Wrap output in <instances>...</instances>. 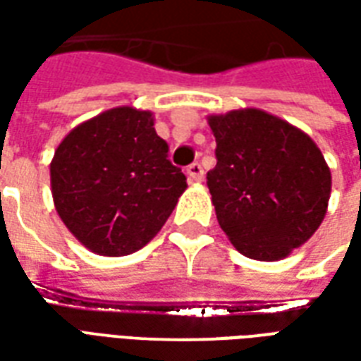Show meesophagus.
Listing matches in <instances>:
<instances>
[{"instance_id": "esophagus-1", "label": "esophagus", "mask_w": 361, "mask_h": 361, "mask_svg": "<svg viewBox=\"0 0 361 361\" xmlns=\"http://www.w3.org/2000/svg\"><path fill=\"white\" fill-rule=\"evenodd\" d=\"M203 166L199 162H193V164L188 166V178L189 181H201L203 180Z\"/></svg>"}]
</instances>
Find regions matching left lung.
I'll list each match as a JSON object with an SVG mask.
<instances>
[{
    "label": "left lung",
    "instance_id": "obj_1",
    "mask_svg": "<svg viewBox=\"0 0 361 361\" xmlns=\"http://www.w3.org/2000/svg\"><path fill=\"white\" fill-rule=\"evenodd\" d=\"M216 166L207 173L220 228L242 255L288 257L315 234L331 170L310 135L257 108L209 116Z\"/></svg>",
    "mask_w": 361,
    "mask_h": 361
}]
</instances>
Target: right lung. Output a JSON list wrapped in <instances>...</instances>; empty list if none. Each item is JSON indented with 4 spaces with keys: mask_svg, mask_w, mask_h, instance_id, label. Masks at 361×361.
I'll return each mask as SVG.
<instances>
[{
    "mask_svg": "<svg viewBox=\"0 0 361 361\" xmlns=\"http://www.w3.org/2000/svg\"><path fill=\"white\" fill-rule=\"evenodd\" d=\"M188 178L168 160L152 111L111 108L59 142L50 164L59 219L96 255L123 257L160 232Z\"/></svg>",
    "mask_w": 361,
    "mask_h": 361,
    "instance_id": "obj_1",
    "label": "right lung"
}]
</instances>
